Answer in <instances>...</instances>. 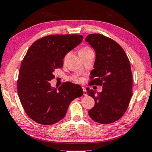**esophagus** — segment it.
Here are the masks:
<instances>
[{
    "mask_svg": "<svg viewBox=\"0 0 152 152\" xmlns=\"http://www.w3.org/2000/svg\"><path fill=\"white\" fill-rule=\"evenodd\" d=\"M83 94H84V96H87V91H86V88L83 87Z\"/></svg>",
    "mask_w": 152,
    "mask_h": 152,
    "instance_id": "1",
    "label": "esophagus"
}]
</instances>
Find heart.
Wrapping results in <instances>:
<instances>
[{
    "instance_id": "b5f03b06",
    "label": "heart",
    "mask_w": 152,
    "mask_h": 152,
    "mask_svg": "<svg viewBox=\"0 0 152 152\" xmlns=\"http://www.w3.org/2000/svg\"><path fill=\"white\" fill-rule=\"evenodd\" d=\"M92 51L88 47H83V48H81L78 51V54H84V53H88V52H91ZM75 80L76 81H78V82H79V81H81L82 80V79L81 78H76Z\"/></svg>"
}]
</instances>
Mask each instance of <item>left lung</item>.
Wrapping results in <instances>:
<instances>
[{
	"label": "left lung",
	"instance_id": "left-lung-1",
	"mask_svg": "<svg viewBox=\"0 0 152 152\" xmlns=\"http://www.w3.org/2000/svg\"><path fill=\"white\" fill-rule=\"evenodd\" d=\"M85 41L96 52L90 84L102 85L96 94L87 88L95 100L89 115L102 124H111L124 115L132 95V74L130 63L123 48L114 40L101 34H90Z\"/></svg>",
	"mask_w": 152,
	"mask_h": 152
}]
</instances>
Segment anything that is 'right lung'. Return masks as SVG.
<instances>
[{
  "instance_id": "add662e5",
  "label": "right lung",
  "mask_w": 152,
  "mask_h": 152,
  "mask_svg": "<svg viewBox=\"0 0 152 152\" xmlns=\"http://www.w3.org/2000/svg\"><path fill=\"white\" fill-rule=\"evenodd\" d=\"M80 35H50L35 41L22 60L17 82L18 94L27 115L42 125H53L66 115L70 102L82 96L80 85L64 83L58 89L49 82L61 68L63 58L80 44Z\"/></svg>"
}]
</instances>
